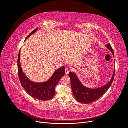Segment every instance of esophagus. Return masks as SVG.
Segmentation results:
<instances>
[{
    "label": "esophagus",
    "instance_id": "34e87169",
    "mask_svg": "<svg viewBox=\"0 0 128 128\" xmlns=\"http://www.w3.org/2000/svg\"><path fill=\"white\" fill-rule=\"evenodd\" d=\"M69 70L68 68H66V69H65V74L66 75H67L69 73Z\"/></svg>",
    "mask_w": 128,
    "mask_h": 128
}]
</instances>
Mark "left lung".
I'll list each match as a JSON object with an SVG mask.
<instances>
[{
	"label": "left lung",
	"instance_id": "obj_1",
	"mask_svg": "<svg viewBox=\"0 0 128 128\" xmlns=\"http://www.w3.org/2000/svg\"><path fill=\"white\" fill-rule=\"evenodd\" d=\"M106 47L109 49L114 56L113 50L110 44L106 45ZM115 75L114 71L111 80L106 85L96 88H90L84 86L80 83L74 72H69V76L70 78L71 87L73 94L77 101L83 104H89L96 101L103 96L108 90L113 82Z\"/></svg>",
	"mask_w": 128,
	"mask_h": 128
}]
</instances>
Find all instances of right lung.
<instances>
[{
  "mask_svg": "<svg viewBox=\"0 0 128 128\" xmlns=\"http://www.w3.org/2000/svg\"><path fill=\"white\" fill-rule=\"evenodd\" d=\"M37 30V28L34 30L26 40L31 34H33ZM20 53L19 51L18 59V75L21 84L28 94L33 98L41 100H48L51 99L55 94V87L58 82L62 77L64 75L65 68L61 67L54 72L52 76L46 82L42 83H36L32 82L28 78L23 72L20 64Z\"/></svg>",
  "mask_w": 128,
  "mask_h": 128,
  "instance_id": "right-lung-1",
  "label": "right lung"
}]
</instances>
